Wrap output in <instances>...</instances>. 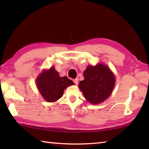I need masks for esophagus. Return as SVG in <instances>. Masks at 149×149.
<instances>
[{"mask_svg": "<svg viewBox=\"0 0 149 149\" xmlns=\"http://www.w3.org/2000/svg\"><path fill=\"white\" fill-rule=\"evenodd\" d=\"M74 83H75V84L77 85L78 83H79V79H78V78L75 79L74 80Z\"/></svg>", "mask_w": 149, "mask_h": 149, "instance_id": "1", "label": "esophagus"}]
</instances>
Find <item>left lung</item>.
Returning <instances> with one entry per match:
<instances>
[{"mask_svg": "<svg viewBox=\"0 0 149 149\" xmlns=\"http://www.w3.org/2000/svg\"><path fill=\"white\" fill-rule=\"evenodd\" d=\"M83 75L84 79L79 82V87L88 102L99 104L110 96L115 86V77L108 66L102 63L89 65Z\"/></svg>", "mask_w": 149, "mask_h": 149, "instance_id": "obj_1", "label": "left lung"}]
</instances>
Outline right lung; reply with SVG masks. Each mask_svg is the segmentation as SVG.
Segmentation results:
<instances>
[{
	"instance_id": "right-lung-1",
	"label": "right lung",
	"mask_w": 149,
	"mask_h": 149,
	"mask_svg": "<svg viewBox=\"0 0 149 149\" xmlns=\"http://www.w3.org/2000/svg\"><path fill=\"white\" fill-rule=\"evenodd\" d=\"M36 86L47 102H56L63 95L66 88L74 83L66 77H59L54 67L43 70L37 77Z\"/></svg>"
}]
</instances>
